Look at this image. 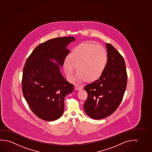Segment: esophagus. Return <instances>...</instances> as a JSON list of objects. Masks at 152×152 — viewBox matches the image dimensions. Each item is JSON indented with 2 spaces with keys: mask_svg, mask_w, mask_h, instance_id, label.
<instances>
[{
  "mask_svg": "<svg viewBox=\"0 0 152 152\" xmlns=\"http://www.w3.org/2000/svg\"><path fill=\"white\" fill-rule=\"evenodd\" d=\"M75 89L77 90H81L82 89V86H79V85H77V86H75Z\"/></svg>",
  "mask_w": 152,
  "mask_h": 152,
  "instance_id": "obj_1",
  "label": "esophagus"
}]
</instances>
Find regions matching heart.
<instances>
[{
  "instance_id": "obj_1",
  "label": "heart",
  "mask_w": 152,
  "mask_h": 152,
  "mask_svg": "<svg viewBox=\"0 0 152 152\" xmlns=\"http://www.w3.org/2000/svg\"><path fill=\"white\" fill-rule=\"evenodd\" d=\"M107 58L103 47L93 44H82L70 53L64 63V68L72 81L77 79V68L81 79L93 81L100 77L104 72Z\"/></svg>"
}]
</instances>
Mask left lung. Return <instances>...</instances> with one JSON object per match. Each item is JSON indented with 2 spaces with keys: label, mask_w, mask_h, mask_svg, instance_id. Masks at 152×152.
<instances>
[{
  "label": "left lung",
  "mask_w": 152,
  "mask_h": 152,
  "mask_svg": "<svg viewBox=\"0 0 152 152\" xmlns=\"http://www.w3.org/2000/svg\"><path fill=\"white\" fill-rule=\"evenodd\" d=\"M106 48L107 63L104 72L99 79L84 87L88 93L84 111L94 119L106 118L116 111L123 100L127 83L124 58L110 44L106 43Z\"/></svg>",
  "instance_id": "1"
}]
</instances>
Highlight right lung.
I'll return each mask as SVG.
<instances>
[{
  "mask_svg": "<svg viewBox=\"0 0 152 152\" xmlns=\"http://www.w3.org/2000/svg\"><path fill=\"white\" fill-rule=\"evenodd\" d=\"M73 37L51 39L36 47L27 58L23 69L22 91L30 108L41 119L56 121L64 111V99L74 86L60 71L69 50L68 44Z\"/></svg>",
  "mask_w": 152,
  "mask_h": 152,
  "instance_id": "add662e5",
  "label": "right lung"
}]
</instances>
